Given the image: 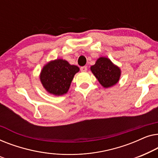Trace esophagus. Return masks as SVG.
Wrapping results in <instances>:
<instances>
[{"label": "esophagus", "mask_w": 158, "mask_h": 158, "mask_svg": "<svg viewBox=\"0 0 158 158\" xmlns=\"http://www.w3.org/2000/svg\"><path fill=\"white\" fill-rule=\"evenodd\" d=\"M80 69H81V72H86L87 71V67L86 66H81Z\"/></svg>", "instance_id": "obj_1"}]
</instances>
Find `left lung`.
Masks as SVG:
<instances>
[{
  "label": "left lung",
  "instance_id": "obj_1",
  "mask_svg": "<svg viewBox=\"0 0 158 158\" xmlns=\"http://www.w3.org/2000/svg\"><path fill=\"white\" fill-rule=\"evenodd\" d=\"M90 69L104 88L113 86L120 79V68L107 57H99L94 65L91 66Z\"/></svg>",
  "mask_w": 158,
  "mask_h": 158
}]
</instances>
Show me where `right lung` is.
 Segmentation results:
<instances>
[{"label":"right lung","mask_w":158,"mask_h":158,"mask_svg":"<svg viewBox=\"0 0 158 158\" xmlns=\"http://www.w3.org/2000/svg\"><path fill=\"white\" fill-rule=\"evenodd\" d=\"M79 72L77 66L71 65L66 60L56 59L44 66L39 79L48 93L61 96L68 92L74 75Z\"/></svg>","instance_id":"1"}]
</instances>
